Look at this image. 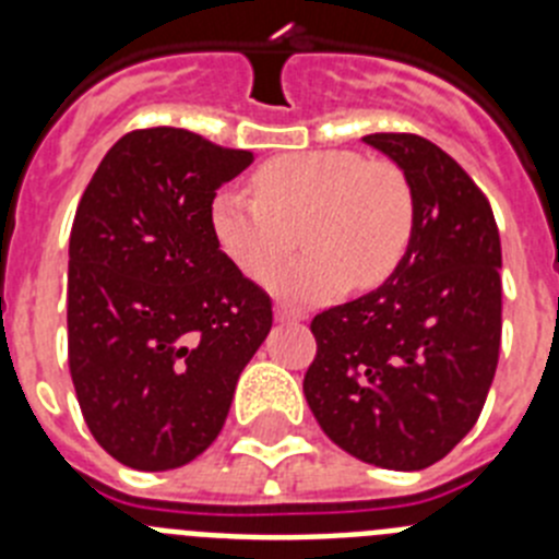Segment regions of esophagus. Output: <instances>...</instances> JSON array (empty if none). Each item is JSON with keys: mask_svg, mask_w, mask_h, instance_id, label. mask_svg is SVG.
Wrapping results in <instances>:
<instances>
[{"mask_svg": "<svg viewBox=\"0 0 559 559\" xmlns=\"http://www.w3.org/2000/svg\"><path fill=\"white\" fill-rule=\"evenodd\" d=\"M274 319H276V322H302L305 313H302V310L288 308V305H276Z\"/></svg>", "mask_w": 559, "mask_h": 559, "instance_id": "obj_1", "label": "esophagus"}]
</instances>
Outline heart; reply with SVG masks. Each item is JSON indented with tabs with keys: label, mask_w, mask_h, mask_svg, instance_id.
<instances>
[{
	"label": "heart",
	"mask_w": 559,
	"mask_h": 559,
	"mask_svg": "<svg viewBox=\"0 0 559 559\" xmlns=\"http://www.w3.org/2000/svg\"><path fill=\"white\" fill-rule=\"evenodd\" d=\"M302 217L309 254L265 280L294 302H328L349 285L386 283L408 249L414 201L408 181L386 162L353 151H296L254 173V195L215 192L210 229L221 254L249 280H263L287 248L284 226Z\"/></svg>",
	"instance_id": "b5f03b06"
}]
</instances>
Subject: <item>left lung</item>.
I'll list each match as a JSON object with an SVG mask.
<instances>
[{
  "label": "left lung",
  "mask_w": 559,
  "mask_h": 559,
  "mask_svg": "<svg viewBox=\"0 0 559 559\" xmlns=\"http://www.w3.org/2000/svg\"><path fill=\"white\" fill-rule=\"evenodd\" d=\"M414 201L408 249L380 288L319 313L305 374L316 423L341 451L423 471L476 426L501 347V237L473 179L417 133H369Z\"/></svg>",
  "instance_id": "left-lung-1"
}]
</instances>
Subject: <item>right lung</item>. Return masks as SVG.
<instances>
[{"label":"right lung","instance_id":"add662e5","mask_svg":"<svg viewBox=\"0 0 559 559\" xmlns=\"http://www.w3.org/2000/svg\"><path fill=\"white\" fill-rule=\"evenodd\" d=\"M254 162L185 128L114 142L69 235V372L92 437L133 471L206 451L271 330V299L221 254L215 192Z\"/></svg>","mask_w":559,"mask_h":559}]
</instances>
